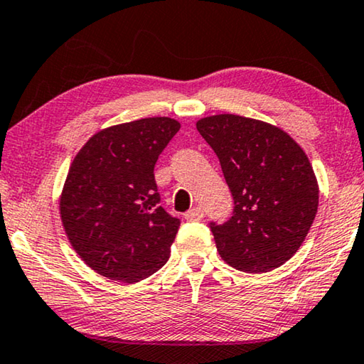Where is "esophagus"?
I'll return each mask as SVG.
<instances>
[{
  "mask_svg": "<svg viewBox=\"0 0 364 364\" xmlns=\"http://www.w3.org/2000/svg\"><path fill=\"white\" fill-rule=\"evenodd\" d=\"M184 218H186L188 221H201L204 218V211L201 208H191L186 214H184Z\"/></svg>",
  "mask_w": 364,
  "mask_h": 364,
  "instance_id": "obj_1",
  "label": "esophagus"
}]
</instances>
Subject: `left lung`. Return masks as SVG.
<instances>
[{
  "instance_id": "1",
  "label": "left lung",
  "mask_w": 364,
  "mask_h": 364,
  "mask_svg": "<svg viewBox=\"0 0 364 364\" xmlns=\"http://www.w3.org/2000/svg\"><path fill=\"white\" fill-rule=\"evenodd\" d=\"M196 129L218 155L235 204L228 223L211 224L219 255L244 272L280 267L304 244L318 209L306 153L282 129L249 117H204Z\"/></svg>"
}]
</instances>
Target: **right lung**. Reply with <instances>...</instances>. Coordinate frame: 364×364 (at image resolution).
Wrapping results in <instances>:
<instances>
[{
    "instance_id": "obj_1",
    "label": "right lung",
    "mask_w": 364,
    "mask_h": 364,
    "mask_svg": "<svg viewBox=\"0 0 364 364\" xmlns=\"http://www.w3.org/2000/svg\"><path fill=\"white\" fill-rule=\"evenodd\" d=\"M180 127L170 117L112 125L74 156L59 214L70 245L97 274L135 284L170 259L180 219L160 206L153 168Z\"/></svg>"
}]
</instances>
